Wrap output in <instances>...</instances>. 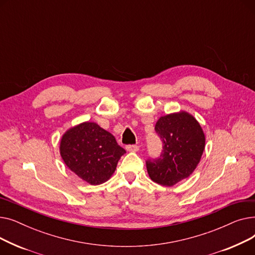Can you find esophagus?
<instances>
[{
	"mask_svg": "<svg viewBox=\"0 0 255 255\" xmlns=\"http://www.w3.org/2000/svg\"><path fill=\"white\" fill-rule=\"evenodd\" d=\"M126 150L129 152H137L139 150V146L136 144H129L126 146Z\"/></svg>",
	"mask_w": 255,
	"mask_h": 255,
	"instance_id": "1",
	"label": "esophagus"
}]
</instances>
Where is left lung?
Returning a JSON list of instances; mask_svg holds the SVG:
<instances>
[{
  "instance_id": "obj_1",
  "label": "left lung",
  "mask_w": 255,
  "mask_h": 255,
  "mask_svg": "<svg viewBox=\"0 0 255 255\" xmlns=\"http://www.w3.org/2000/svg\"><path fill=\"white\" fill-rule=\"evenodd\" d=\"M155 130L162 139L163 150L160 157L146 161V170L155 183L173 186L188 178L199 163L206 144L205 133L187 112L161 117Z\"/></svg>"
}]
</instances>
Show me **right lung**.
<instances>
[{
    "mask_svg": "<svg viewBox=\"0 0 255 255\" xmlns=\"http://www.w3.org/2000/svg\"><path fill=\"white\" fill-rule=\"evenodd\" d=\"M125 153L112 133L94 122L68 129L60 142V154L67 167L91 185L109 180Z\"/></svg>",
    "mask_w": 255,
    "mask_h": 255,
    "instance_id": "1",
    "label": "right lung"
}]
</instances>
